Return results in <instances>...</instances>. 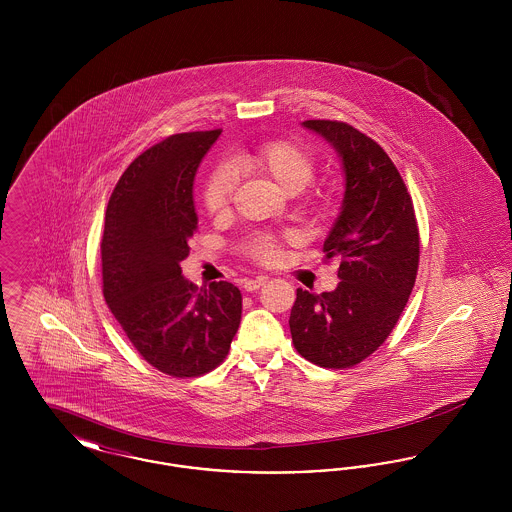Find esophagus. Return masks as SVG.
Returning <instances> with one entry per match:
<instances>
[{
    "label": "esophagus",
    "instance_id": "obj_1",
    "mask_svg": "<svg viewBox=\"0 0 512 512\" xmlns=\"http://www.w3.org/2000/svg\"><path fill=\"white\" fill-rule=\"evenodd\" d=\"M265 284H267V278H265V276H257V278L245 280L244 290L245 292H255V290H259L261 286H265Z\"/></svg>",
    "mask_w": 512,
    "mask_h": 512
}]
</instances>
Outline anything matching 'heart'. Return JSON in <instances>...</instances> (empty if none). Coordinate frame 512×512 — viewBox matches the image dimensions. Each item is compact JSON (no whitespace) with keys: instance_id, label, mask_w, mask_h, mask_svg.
Listing matches in <instances>:
<instances>
[{"instance_id":"heart-1","label":"heart","mask_w":512,"mask_h":512,"mask_svg":"<svg viewBox=\"0 0 512 512\" xmlns=\"http://www.w3.org/2000/svg\"><path fill=\"white\" fill-rule=\"evenodd\" d=\"M240 167L267 176L288 194L301 192L317 172L313 155L290 140H272L253 149L240 159ZM234 186L236 174L228 165L213 169L203 186V205L207 213L224 215L230 209ZM288 240V234L278 236L270 232H257L245 240L242 251L247 257L270 265L280 257V247Z\"/></svg>"}]
</instances>
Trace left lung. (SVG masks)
I'll return each instance as SVG.
<instances>
[{
	"label": "left lung",
	"mask_w": 512,
	"mask_h": 512,
	"mask_svg": "<svg viewBox=\"0 0 512 512\" xmlns=\"http://www.w3.org/2000/svg\"><path fill=\"white\" fill-rule=\"evenodd\" d=\"M336 149L345 174L340 215L324 240L338 259L334 292L297 290L290 315L293 345L324 368H349L372 355L395 328L418 270L413 199L388 153L338 121H305Z\"/></svg>",
	"instance_id": "obj_1"
}]
</instances>
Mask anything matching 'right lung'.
Returning a JSON list of instances; mask_svg holds the SVG:
<instances>
[{
	"label": "right lung",
	"mask_w": 512,
	"mask_h": 512,
	"mask_svg": "<svg viewBox=\"0 0 512 512\" xmlns=\"http://www.w3.org/2000/svg\"><path fill=\"white\" fill-rule=\"evenodd\" d=\"M219 136L184 132L146 149L122 172L105 213V301L136 351L174 378L217 368L242 318L234 284L197 290L180 268L197 228L195 172Z\"/></svg>",
	"instance_id": "obj_1"
}]
</instances>
